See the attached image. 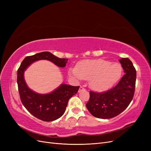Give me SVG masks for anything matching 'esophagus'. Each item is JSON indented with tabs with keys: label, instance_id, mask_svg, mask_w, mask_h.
Masks as SVG:
<instances>
[{
	"label": "esophagus",
	"instance_id": "obj_1",
	"mask_svg": "<svg viewBox=\"0 0 151 151\" xmlns=\"http://www.w3.org/2000/svg\"><path fill=\"white\" fill-rule=\"evenodd\" d=\"M83 90H85L84 88H83V86H80V88H79V93H80L81 91H83Z\"/></svg>",
	"mask_w": 151,
	"mask_h": 151
}]
</instances>
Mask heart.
I'll use <instances>...</instances> for the list:
<instances>
[{"mask_svg":"<svg viewBox=\"0 0 151 151\" xmlns=\"http://www.w3.org/2000/svg\"><path fill=\"white\" fill-rule=\"evenodd\" d=\"M68 74L77 80L89 81L91 88L103 91L111 88L119 80L122 68L119 63H111L99 58L82 61L76 68H70Z\"/></svg>","mask_w":151,"mask_h":151,"instance_id":"obj_1","label":"heart"}]
</instances>
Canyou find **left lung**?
Segmentation results:
<instances>
[{
    "label": "left lung",
    "instance_id": "8db88e82",
    "mask_svg": "<svg viewBox=\"0 0 151 151\" xmlns=\"http://www.w3.org/2000/svg\"><path fill=\"white\" fill-rule=\"evenodd\" d=\"M125 74L114 88L102 93L90 91V98L86 107L93 116L103 119L111 118L119 115L128 107L133 99L136 70L129 58H121Z\"/></svg>",
    "mask_w": 151,
    "mask_h": 151
}]
</instances>
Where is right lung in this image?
<instances>
[{
    "label": "right lung",
    "mask_w": 151,
    "mask_h": 151,
    "mask_svg": "<svg viewBox=\"0 0 151 151\" xmlns=\"http://www.w3.org/2000/svg\"><path fill=\"white\" fill-rule=\"evenodd\" d=\"M40 60H47L58 67H64L67 58H60L48 52L26 57L17 70V83L21 102L31 115L45 122L55 120L64 113L68 100L75 95L79 86L62 84L51 93L42 94L34 92L27 86L24 72L32 63Z\"/></svg>",
    "instance_id": "add662e5"
}]
</instances>
